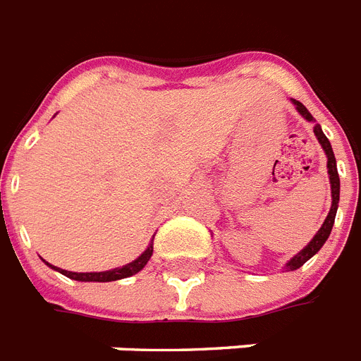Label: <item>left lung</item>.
<instances>
[{
	"label": "left lung",
	"mask_w": 361,
	"mask_h": 361,
	"mask_svg": "<svg viewBox=\"0 0 361 361\" xmlns=\"http://www.w3.org/2000/svg\"><path fill=\"white\" fill-rule=\"evenodd\" d=\"M292 104L296 106L298 112H300V114H302L305 120L313 121V116L309 114V110L305 109V106H303L300 101L292 99ZM313 130H314V136H317V140L320 142V146H322V149H324L326 157H328V176H330V183H331V208H330V212H328V217L324 219L322 226L319 228V232L314 234L313 240L309 241L307 245L303 247L302 251L298 252V255H294V257H292L290 260L286 262V266H285L286 271H292V269L302 268L303 264L307 262L309 258L320 251V247L324 245L326 240H328V236H330L331 226H334V221H336L337 206H339V174H337L336 155H334V149H331L330 140L326 138V135L322 133V129H320L319 123L314 125Z\"/></svg>",
	"instance_id": "obj_1"
}]
</instances>
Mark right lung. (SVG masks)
<instances>
[{
    "instance_id": "1",
    "label": "right lung",
    "mask_w": 361,
    "mask_h": 361,
    "mask_svg": "<svg viewBox=\"0 0 361 361\" xmlns=\"http://www.w3.org/2000/svg\"><path fill=\"white\" fill-rule=\"evenodd\" d=\"M153 255V241L147 245V249L142 252L140 257L133 260V262L125 264L121 268H114V269H109V271H92V274H76V271H67V269H61V268H56L52 264H48L44 260L47 266H50L52 269L59 271V274H63L65 277H69V279H75V281H84V283H109V281H118V279H125V277H130V275L138 274L144 266L147 264V260L152 258Z\"/></svg>"
}]
</instances>
